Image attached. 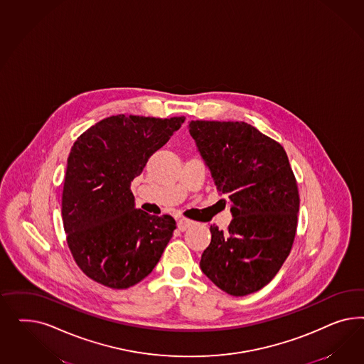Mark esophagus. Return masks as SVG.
I'll return each instance as SVG.
<instances>
[{
    "mask_svg": "<svg viewBox=\"0 0 364 364\" xmlns=\"http://www.w3.org/2000/svg\"><path fill=\"white\" fill-rule=\"evenodd\" d=\"M193 225V221L187 220V219H178L177 220V228L180 230V231H186L188 230L189 227H192Z\"/></svg>",
    "mask_w": 364,
    "mask_h": 364,
    "instance_id": "obj_1",
    "label": "esophagus"
}]
</instances>
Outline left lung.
<instances>
[{"label": "left lung", "instance_id": "1", "mask_svg": "<svg viewBox=\"0 0 364 364\" xmlns=\"http://www.w3.org/2000/svg\"><path fill=\"white\" fill-rule=\"evenodd\" d=\"M188 128L233 218L227 231L210 225L200 268L224 292L245 296L275 277L292 248L296 178L284 148L247 122L196 120Z\"/></svg>", "mask_w": 364, "mask_h": 364}]
</instances>
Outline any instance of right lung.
Returning <instances> with one entry per match:
<instances>
[{
    "instance_id": "right-lung-1",
    "label": "right lung",
    "mask_w": 364,
    "mask_h": 364,
    "mask_svg": "<svg viewBox=\"0 0 364 364\" xmlns=\"http://www.w3.org/2000/svg\"><path fill=\"white\" fill-rule=\"evenodd\" d=\"M184 120L110 116L73 144L61 213L70 252L92 280L129 288L159 263L176 221L136 210L131 183Z\"/></svg>"
}]
</instances>
